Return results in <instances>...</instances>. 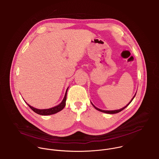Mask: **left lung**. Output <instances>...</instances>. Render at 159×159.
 I'll list each match as a JSON object with an SVG mask.
<instances>
[{
	"label": "left lung",
	"instance_id": "obj_1",
	"mask_svg": "<svg viewBox=\"0 0 159 159\" xmlns=\"http://www.w3.org/2000/svg\"><path fill=\"white\" fill-rule=\"evenodd\" d=\"M135 95H136V94H135ZM135 95L134 96V97L132 98V99L131 100V101L125 106V107H123V108H121V109H118V110H114V111H105V110H102V109H99V108H98V107H95L93 104V106L97 109V110H98V111H101V112H105V113H107V114H115V113H118V112H120V111H121L122 110H123L125 107H126L130 103H131V102L133 101V99H134V96H135Z\"/></svg>",
	"mask_w": 159,
	"mask_h": 159
}]
</instances>
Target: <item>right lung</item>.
Here are the masks:
<instances>
[{
  "label": "right lung",
  "mask_w": 159,
  "mask_h": 159,
  "mask_svg": "<svg viewBox=\"0 0 159 159\" xmlns=\"http://www.w3.org/2000/svg\"><path fill=\"white\" fill-rule=\"evenodd\" d=\"M67 90H68V89H66V93L65 94L64 98H63V101H61V102L60 104H58V106H55V107H52V108H50V109H36V108H34V107L31 106L28 104H27L29 106V107L34 112H35L36 113H37V114H38V115H51L55 114V113L61 111L64 108V107L65 106V102H66V99Z\"/></svg>",
  "instance_id": "add662e5"
}]
</instances>
